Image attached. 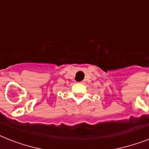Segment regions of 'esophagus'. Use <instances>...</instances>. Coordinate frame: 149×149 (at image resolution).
Instances as JSON below:
<instances>
[{"mask_svg": "<svg viewBox=\"0 0 149 149\" xmlns=\"http://www.w3.org/2000/svg\"><path fill=\"white\" fill-rule=\"evenodd\" d=\"M84 81H81V82H79V84H84Z\"/></svg>", "mask_w": 149, "mask_h": 149, "instance_id": "1", "label": "esophagus"}]
</instances>
